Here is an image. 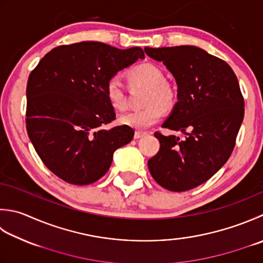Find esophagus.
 Here are the masks:
<instances>
[{"instance_id":"34e87169","label":"esophagus","mask_w":263,"mask_h":263,"mask_svg":"<svg viewBox=\"0 0 263 263\" xmlns=\"http://www.w3.org/2000/svg\"><path fill=\"white\" fill-rule=\"evenodd\" d=\"M147 135L146 132H141V131H136L135 133V139H140L142 137H145Z\"/></svg>"}]
</instances>
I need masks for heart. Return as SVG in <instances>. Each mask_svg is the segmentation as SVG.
Returning <instances> with one entry per match:
<instances>
[{
  "mask_svg": "<svg viewBox=\"0 0 263 263\" xmlns=\"http://www.w3.org/2000/svg\"><path fill=\"white\" fill-rule=\"evenodd\" d=\"M132 83L148 87L143 105L140 110L126 112L120 118V123L137 130H146L161 120L164 109L174 107L178 99V92L172 84L165 81V75L158 66L152 63L137 65L128 71ZM105 93L109 104L117 110H123L126 106L124 86L117 75L110 76L105 84Z\"/></svg>",
  "mask_w": 263,
  "mask_h": 263,
  "instance_id": "heart-1",
  "label": "heart"
}]
</instances>
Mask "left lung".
<instances>
[{
    "instance_id": "obj_1",
    "label": "left lung",
    "mask_w": 263,
    "mask_h": 263,
    "mask_svg": "<svg viewBox=\"0 0 263 263\" xmlns=\"http://www.w3.org/2000/svg\"><path fill=\"white\" fill-rule=\"evenodd\" d=\"M167 67L178 84V102L162 125L186 139L156 131L161 147L148 161L155 181L171 192H187L213 177L228 161L244 118L237 76L218 57L190 45L145 48Z\"/></svg>"
}]
</instances>
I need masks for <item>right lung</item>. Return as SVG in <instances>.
Listing matches in <instances>:
<instances>
[{
  "mask_svg": "<svg viewBox=\"0 0 263 263\" xmlns=\"http://www.w3.org/2000/svg\"><path fill=\"white\" fill-rule=\"evenodd\" d=\"M138 58H145L139 46L80 42L52 49L29 74L27 135L44 165L64 181L83 186L99 180L116 149L132 140L130 126L104 128L116 118L105 84Z\"/></svg>",
  "mask_w": 263,
  "mask_h": 263,
  "instance_id": "1",
  "label": "right lung"
}]
</instances>
